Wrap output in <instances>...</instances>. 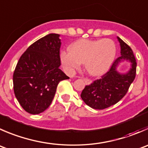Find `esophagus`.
Segmentation results:
<instances>
[{"mask_svg": "<svg viewBox=\"0 0 148 148\" xmlns=\"http://www.w3.org/2000/svg\"><path fill=\"white\" fill-rule=\"evenodd\" d=\"M83 80H84V82H85V84H87V85H89V84H90L92 83L91 80L88 79H85V78H84Z\"/></svg>", "mask_w": 148, "mask_h": 148, "instance_id": "34e87169", "label": "esophagus"}]
</instances>
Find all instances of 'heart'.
Listing matches in <instances>:
<instances>
[{"label":"heart","mask_w":148,"mask_h":148,"mask_svg":"<svg viewBox=\"0 0 148 148\" xmlns=\"http://www.w3.org/2000/svg\"><path fill=\"white\" fill-rule=\"evenodd\" d=\"M116 55V46L112 40L81 39L70 46V51L61 53V61L66 71L72 73L84 63L87 72L100 76L108 71Z\"/></svg>","instance_id":"heart-1"}]
</instances>
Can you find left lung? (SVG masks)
Masks as SVG:
<instances>
[{"label": "left lung", "instance_id": "8db88e82", "mask_svg": "<svg viewBox=\"0 0 148 148\" xmlns=\"http://www.w3.org/2000/svg\"><path fill=\"white\" fill-rule=\"evenodd\" d=\"M117 39L121 48V56L114 61L105 75L86 86L81 93L83 101L92 108L102 110L118 103L135 78L137 63L132 50L121 38L117 37ZM124 61L130 64V69L127 73H119L118 66Z\"/></svg>", "mask_w": 148, "mask_h": 148}]
</instances>
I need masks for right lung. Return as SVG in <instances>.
<instances>
[{"instance_id": "obj_1", "label": "right lung", "mask_w": 148, "mask_h": 148, "mask_svg": "<svg viewBox=\"0 0 148 148\" xmlns=\"http://www.w3.org/2000/svg\"><path fill=\"white\" fill-rule=\"evenodd\" d=\"M60 34L51 33L30 45L13 76L16 97L24 110L39 114L49 107L58 83L67 77L61 69Z\"/></svg>"}]
</instances>
